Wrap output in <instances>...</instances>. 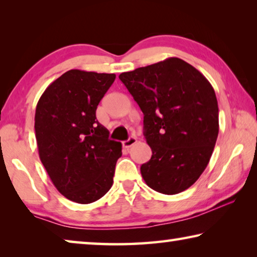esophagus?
Here are the masks:
<instances>
[{
    "label": "esophagus",
    "mask_w": 257,
    "mask_h": 257,
    "mask_svg": "<svg viewBox=\"0 0 257 257\" xmlns=\"http://www.w3.org/2000/svg\"><path fill=\"white\" fill-rule=\"evenodd\" d=\"M136 142H137V139L135 137H129L127 141L122 142V146L124 147V149H129V147H132L133 145L136 144Z\"/></svg>",
    "instance_id": "esophagus-1"
}]
</instances>
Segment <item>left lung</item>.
Instances as JSON below:
<instances>
[{
	"label": "left lung",
	"mask_w": 257,
	"mask_h": 257,
	"mask_svg": "<svg viewBox=\"0 0 257 257\" xmlns=\"http://www.w3.org/2000/svg\"><path fill=\"white\" fill-rule=\"evenodd\" d=\"M120 80L144 113L152 158L141 167L147 186L175 195L205 170L219 134L215 92L196 68L178 58L122 72Z\"/></svg>",
	"instance_id": "obj_1"
}]
</instances>
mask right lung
<instances>
[{
  "instance_id": "1",
  "label": "right lung",
  "mask_w": 257,
  "mask_h": 257,
  "mask_svg": "<svg viewBox=\"0 0 257 257\" xmlns=\"http://www.w3.org/2000/svg\"><path fill=\"white\" fill-rule=\"evenodd\" d=\"M114 73L72 69L47 87L35 113L38 154L52 182L64 197L89 204L113 184L120 142L96 120V108Z\"/></svg>"
}]
</instances>
